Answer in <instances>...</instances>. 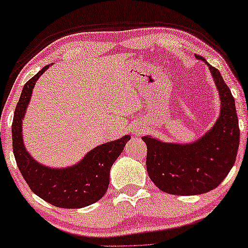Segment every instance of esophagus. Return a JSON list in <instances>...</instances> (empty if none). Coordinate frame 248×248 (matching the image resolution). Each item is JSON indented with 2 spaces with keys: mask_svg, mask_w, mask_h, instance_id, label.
Segmentation results:
<instances>
[{
  "mask_svg": "<svg viewBox=\"0 0 248 248\" xmlns=\"http://www.w3.org/2000/svg\"><path fill=\"white\" fill-rule=\"evenodd\" d=\"M131 131H132V133L133 134H140V130H139L138 127H133V128H131Z\"/></svg>",
  "mask_w": 248,
  "mask_h": 248,
  "instance_id": "1",
  "label": "esophagus"
}]
</instances>
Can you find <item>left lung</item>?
<instances>
[{"label": "left lung", "instance_id": "8db88e82", "mask_svg": "<svg viewBox=\"0 0 248 248\" xmlns=\"http://www.w3.org/2000/svg\"><path fill=\"white\" fill-rule=\"evenodd\" d=\"M209 66L218 89L221 107L216 124L192 143L162 142L142 137L148 149L149 177L162 192L174 195H198L212 191L229 174L239 147L238 117L232 91L216 67Z\"/></svg>", "mask_w": 248, "mask_h": 248}]
</instances>
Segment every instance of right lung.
<instances>
[{"instance_id": "1", "label": "right lung", "mask_w": 248, "mask_h": 248, "mask_svg": "<svg viewBox=\"0 0 248 248\" xmlns=\"http://www.w3.org/2000/svg\"><path fill=\"white\" fill-rule=\"evenodd\" d=\"M50 65L52 64L44 66L23 86L13 115V154L20 172L37 196L59 208H84L93 204L105 195L109 185L111 166L131 137L124 135L118 140L98 145L78 164L70 167L50 168L36 161L23 143L22 121L36 81Z\"/></svg>"}]
</instances>
